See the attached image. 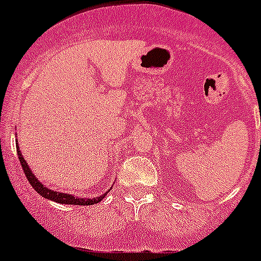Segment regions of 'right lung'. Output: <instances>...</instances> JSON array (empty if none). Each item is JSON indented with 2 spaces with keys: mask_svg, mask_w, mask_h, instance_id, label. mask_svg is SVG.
Wrapping results in <instances>:
<instances>
[{
  "mask_svg": "<svg viewBox=\"0 0 261 261\" xmlns=\"http://www.w3.org/2000/svg\"><path fill=\"white\" fill-rule=\"evenodd\" d=\"M15 144H17V153H18V158H19V162L22 165L23 171L26 174L27 180L30 181V184L32 186V188L41 196V197H44V199L50 200V201L59 202V204H66V205H94L98 204L99 201H102L103 199L106 197L108 192L103 193V195L98 196V197H80V196H74L70 195V193H62V192H57V191H52L49 190L48 187H45L44 184L41 183L40 180H38V177L35 175L32 174L31 168L29 167L27 162L23 158L22 153L19 150V146H18V140H15ZM111 190V188H110ZM108 190V191H110Z\"/></svg>",
  "mask_w": 261,
  "mask_h": 261,
  "instance_id": "add662e5",
  "label": "right lung"
}]
</instances>
